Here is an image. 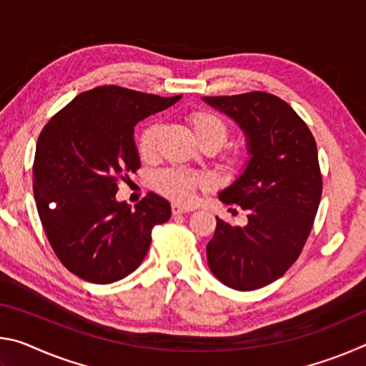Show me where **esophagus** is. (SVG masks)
Returning <instances> with one entry per match:
<instances>
[{
  "instance_id": "1",
  "label": "esophagus",
  "mask_w": 366,
  "mask_h": 366,
  "mask_svg": "<svg viewBox=\"0 0 366 366\" xmlns=\"http://www.w3.org/2000/svg\"><path fill=\"white\" fill-rule=\"evenodd\" d=\"M172 214H182V213H189V212H192V209L194 208H190V207H182V205H179V203H172Z\"/></svg>"
}]
</instances>
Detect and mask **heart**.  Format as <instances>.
Here are the masks:
<instances>
[{
  "label": "heart",
  "mask_w": 366,
  "mask_h": 366,
  "mask_svg": "<svg viewBox=\"0 0 366 366\" xmlns=\"http://www.w3.org/2000/svg\"><path fill=\"white\" fill-rule=\"evenodd\" d=\"M192 127L198 140L203 139H218L221 145L226 142L227 137V126L224 121L216 114L207 113V111H200L192 116ZM161 134V124L152 122L144 129L139 140V150L144 157H152L157 152L158 139ZM203 184V179L197 174H192L187 171L179 169H169L164 171L163 174L158 177V190L171 200L189 203L194 200L197 185Z\"/></svg>",
  "instance_id": "b5f03b06"
}]
</instances>
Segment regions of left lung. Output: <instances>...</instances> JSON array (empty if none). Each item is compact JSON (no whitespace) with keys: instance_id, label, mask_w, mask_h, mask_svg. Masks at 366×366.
Here are the masks:
<instances>
[{"instance_id":"obj_1","label":"left lung","mask_w":366,"mask_h":366,"mask_svg":"<svg viewBox=\"0 0 366 366\" xmlns=\"http://www.w3.org/2000/svg\"><path fill=\"white\" fill-rule=\"evenodd\" d=\"M237 124L249 159L219 200L247 209L244 226L216 216L207 245L213 274L235 290L268 286L299 258L321 198L317 144L307 124L271 94L203 97Z\"/></svg>"}]
</instances>
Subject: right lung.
Segmentation results:
<instances>
[{"label":"right lung","mask_w":366,"mask_h":366,"mask_svg":"<svg viewBox=\"0 0 366 366\" xmlns=\"http://www.w3.org/2000/svg\"><path fill=\"white\" fill-rule=\"evenodd\" d=\"M181 98L97 86L41 131L34 163L36 209L54 253L76 276L109 284L131 274L144 262L153 227L171 218L169 202L153 192L135 208L116 192L117 179L140 166L134 127Z\"/></svg>","instance_id":"obj_1"}]
</instances>
